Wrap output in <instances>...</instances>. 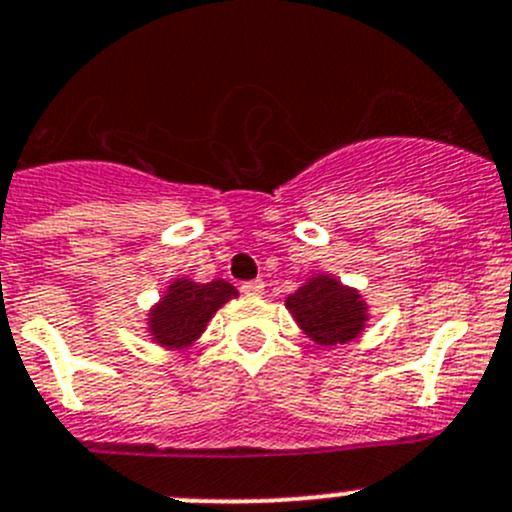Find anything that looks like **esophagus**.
<instances>
[{
	"mask_svg": "<svg viewBox=\"0 0 512 512\" xmlns=\"http://www.w3.org/2000/svg\"><path fill=\"white\" fill-rule=\"evenodd\" d=\"M240 290H242V295L257 297V295H262V292H265V282H262V280H247V282H242Z\"/></svg>",
	"mask_w": 512,
	"mask_h": 512,
	"instance_id": "esophagus-1",
	"label": "esophagus"
}]
</instances>
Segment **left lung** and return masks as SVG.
Instances as JSON below:
<instances>
[{"instance_id": "obj_1", "label": "left lung", "mask_w": 512, "mask_h": 512, "mask_svg": "<svg viewBox=\"0 0 512 512\" xmlns=\"http://www.w3.org/2000/svg\"><path fill=\"white\" fill-rule=\"evenodd\" d=\"M297 325L320 345H337L357 337L365 325V305L350 287L330 277H315L287 297Z\"/></svg>"}]
</instances>
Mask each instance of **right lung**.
Returning <instances> with one entry per match:
<instances>
[{"label":"right lung","mask_w":512,"mask_h":512,"mask_svg":"<svg viewBox=\"0 0 512 512\" xmlns=\"http://www.w3.org/2000/svg\"><path fill=\"white\" fill-rule=\"evenodd\" d=\"M237 295L235 287L225 280L210 285H197L190 280H177L170 285L165 300L152 310V335L170 347H185L202 335L207 320L217 307Z\"/></svg>","instance_id":"right-lung-1"}]
</instances>
